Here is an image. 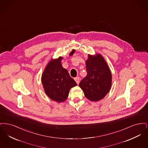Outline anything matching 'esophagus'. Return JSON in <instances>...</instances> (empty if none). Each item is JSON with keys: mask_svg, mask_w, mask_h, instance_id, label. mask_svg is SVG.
Returning a JSON list of instances; mask_svg holds the SVG:
<instances>
[{"mask_svg": "<svg viewBox=\"0 0 148 148\" xmlns=\"http://www.w3.org/2000/svg\"><path fill=\"white\" fill-rule=\"evenodd\" d=\"M74 80H75V81L76 82V83H77V84H79V80H80V78L79 77H76L74 78Z\"/></svg>", "mask_w": 148, "mask_h": 148, "instance_id": "34e87169", "label": "esophagus"}]
</instances>
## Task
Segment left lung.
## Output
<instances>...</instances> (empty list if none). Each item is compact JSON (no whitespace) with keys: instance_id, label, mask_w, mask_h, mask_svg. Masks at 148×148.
<instances>
[{"instance_id":"left-lung-1","label":"left lung","mask_w":148,"mask_h":148,"mask_svg":"<svg viewBox=\"0 0 148 148\" xmlns=\"http://www.w3.org/2000/svg\"><path fill=\"white\" fill-rule=\"evenodd\" d=\"M87 75L79 83L85 96L92 101L106 97L112 86V73L105 59L100 54H89L86 60Z\"/></svg>"}]
</instances>
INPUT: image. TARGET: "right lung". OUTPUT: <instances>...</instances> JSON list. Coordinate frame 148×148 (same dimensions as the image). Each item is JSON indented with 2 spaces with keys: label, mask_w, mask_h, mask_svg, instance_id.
I'll return each instance as SVG.
<instances>
[{
  "label": "right lung",
  "mask_w": 148,
  "mask_h": 148,
  "mask_svg": "<svg viewBox=\"0 0 148 148\" xmlns=\"http://www.w3.org/2000/svg\"><path fill=\"white\" fill-rule=\"evenodd\" d=\"M75 50L71 51L73 56ZM63 58L52 59L47 64L42 76V83L45 94L56 102H63L68 98L71 88L77 85L69 73L62 65Z\"/></svg>",
  "instance_id": "obj_1"
}]
</instances>
